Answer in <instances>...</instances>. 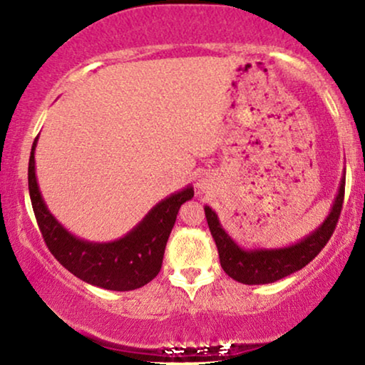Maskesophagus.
I'll list each match as a JSON object with an SVG mask.
<instances>
[{"label":"esophagus","mask_w":365,"mask_h":365,"mask_svg":"<svg viewBox=\"0 0 365 365\" xmlns=\"http://www.w3.org/2000/svg\"><path fill=\"white\" fill-rule=\"evenodd\" d=\"M211 179H209L207 176H201L197 179V182H196V187L199 189V191H207L209 189V186H211Z\"/></svg>","instance_id":"esophagus-1"}]
</instances>
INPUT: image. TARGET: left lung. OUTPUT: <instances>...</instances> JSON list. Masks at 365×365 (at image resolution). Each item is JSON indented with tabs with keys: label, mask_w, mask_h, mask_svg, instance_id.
Segmentation results:
<instances>
[{
	"label": "left lung",
	"mask_w": 365,
	"mask_h": 365,
	"mask_svg": "<svg viewBox=\"0 0 365 365\" xmlns=\"http://www.w3.org/2000/svg\"><path fill=\"white\" fill-rule=\"evenodd\" d=\"M344 191H346V171H344L327 217L306 237L286 247H241L222 227L216 211L204 206L209 231L216 241L219 261L224 272L237 282L259 286V284L276 282L307 266L322 251L336 229L339 216H341Z\"/></svg>",
	"instance_id": "8db88e82"
}]
</instances>
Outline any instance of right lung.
<instances>
[{"mask_svg": "<svg viewBox=\"0 0 365 365\" xmlns=\"http://www.w3.org/2000/svg\"><path fill=\"white\" fill-rule=\"evenodd\" d=\"M38 138L29 156L28 187L39 231L53 256L81 281L108 291H134L153 281L161 271L164 249L179 207L194 196L191 184L159 201L131 231L116 241H86L69 232L44 202L34 163Z\"/></svg>", "mask_w": 365, "mask_h": 365, "instance_id": "1", "label": "right lung"}]
</instances>
